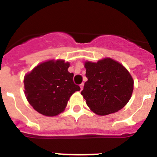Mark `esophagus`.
<instances>
[{
	"label": "esophagus",
	"instance_id": "esophagus-1",
	"mask_svg": "<svg viewBox=\"0 0 157 157\" xmlns=\"http://www.w3.org/2000/svg\"><path fill=\"white\" fill-rule=\"evenodd\" d=\"M83 86H84V83H82L81 85H80V88H81V90H82Z\"/></svg>",
	"mask_w": 157,
	"mask_h": 157
}]
</instances>
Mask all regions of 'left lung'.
Segmentation results:
<instances>
[{"label": "left lung", "mask_w": 157, "mask_h": 157, "mask_svg": "<svg viewBox=\"0 0 157 157\" xmlns=\"http://www.w3.org/2000/svg\"><path fill=\"white\" fill-rule=\"evenodd\" d=\"M85 82L81 94L90 109L100 116L118 112L130 99L134 81L128 71L107 58L98 63L86 62Z\"/></svg>", "instance_id": "left-lung-1"}]
</instances>
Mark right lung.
Segmentation results:
<instances>
[{"instance_id":"obj_1","label":"right lung","mask_w":157,"mask_h":157,"mask_svg":"<svg viewBox=\"0 0 157 157\" xmlns=\"http://www.w3.org/2000/svg\"><path fill=\"white\" fill-rule=\"evenodd\" d=\"M69 63L58 59L37 65L24 78L26 97L37 112L55 116L66 108L71 96L79 91L73 81V73L67 71Z\"/></svg>"}]
</instances>
